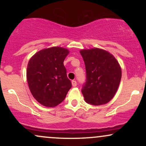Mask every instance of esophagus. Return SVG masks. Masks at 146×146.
<instances>
[{
    "mask_svg": "<svg viewBox=\"0 0 146 146\" xmlns=\"http://www.w3.org/2000/svg\"><path fill=\"white\" fill-rule=\"evenodd\" d=\"M71 83H72V86L73 87H75L77 86V82L75 81V80H73V81L71 82Z\"/></svg>",
    "mask_w": 146,
    "mask_h": 146,
    "instance_id": "obj_1",
    "label": "esophagus"
}]
</instances>
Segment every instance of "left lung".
<instances>
[{
	"label": "left lung",
	"mask_w": 146,
	"mask_h": 146,
	"mask_svg": "<svg viewBox=\"0 0 146 146\" xmlns=\"http://www.w3.org/2000/svg\"><path fill=\"white\" fill-rule=\"evenodd\" d=\"M86 67V80L82 93L86 103L107 104L115 96L121 78V69L109 52L94 48L80 51Z\"/></svg>",
	"instance_id": "1"
}]
</instances>
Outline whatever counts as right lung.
Listing matches in <instances>:
<instances>
[{
    "label": "right lung",
    "mask_w": 146,
    "mask_h": 146,
    "mask_svg": "<svg viewBox=\"0 0 146 146\" xmlns=\"http://www.w3.org/2000/svg\"><path fill=\"white\" fill-rule=\"evenodd\" d=\"M69 53L58 46L37 52L29 60L27 79L31 94L42 105L55 107L66 98L71 88L64 60Z\"/></svg>",
    "instance_id": "right-lung-1"
}]
</instances>
